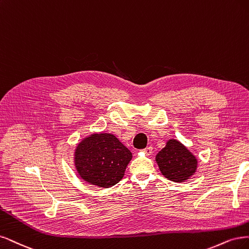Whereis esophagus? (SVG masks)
I'll use <instances>...</instances> for the list:
<instances>
[{
	"label": "esophagus",
	"mask_w": 249,
	"mask_h": 249,
	"mask_svg": "<svg viewBox=\"0 0 249 249\" xmlns=\"http://www.w3.org/2000/svg\"><path fill=\"white\" fill-rule=\"evenodd\" d=\"M142 152H143V153H146L147 155H151L152 152H153V148H152V147H147V148H145V149L142 150Z\"/></svg>",
	"instance_id": "obj_1"
}]
</instances>
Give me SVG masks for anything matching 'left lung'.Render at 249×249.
<instances>
[{
	"label": "left lung",
	"mask_w": 249,
	"mask_h": 249,
	"mask_svg": "<svg viewBox=\"0 0 249 249\" xmlns=\"http://www.w3.org/2000/svg\"><path fill=\"white\" fill-rule=\"evenodd\" d=\"M156 162L161 174L173 182H185L196 172L197 159L181 142L171 139L160 150Z\"/></svg>",
	"instance_id": "1"
}]
</instances>
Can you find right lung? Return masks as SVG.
<instances>
[{
    "label": "right lung",
    "mask_w": 249,
    "mask_h": 249,
    "mask_svg": "<svg viewBox=\"0 0 249 249\" xmlns=\"http://www.w3.org/2000/svg\"><path fill=\"white\" fill-rule=\"evenodd\" d=\"M131 152L111 133H92L77 143L74 165L84 181L108 188L122 180Z\"/></svg>",
    "instance_id": "add662e5"
}]
</instances>
